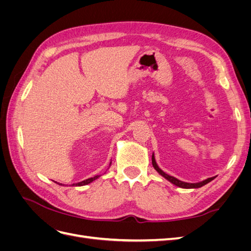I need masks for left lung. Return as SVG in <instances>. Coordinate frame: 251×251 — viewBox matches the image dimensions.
<instances>
[{
  "label": "left lung",
  "mask_w": 251,
  "mask_h": 251,
  "mask_svg": "<svg viewBox=\"0 0 251 251\" xmlns=\"http://www.w3.org/2000/svg\"><path fill=\"white\" fill-rule=\"evenodd\" d=\"M151 163H153L154 169H155L159 174H160L162 177H164L166 180H169V181L171 182V183L175 184L176 186H179V187H181V188H199V187H202V186L205 185V184L209 183L210 181H212V180H214V179L216 178V177H211V178H207L206 180H203V181H201V182H197V183H188V182H183V181H181V180H179V179H177V178H175V177H173V176H170V175H168V174H165V173L158 166V164H157V162H156V160H155L154 153H153V155H151Z\"/></svg>",
  "instance_id": "left-lung-1"
}]
</instances>
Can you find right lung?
<instances>
[{
    "instance_id": "right-lung-1",
    "label": "right lung",
    "mask_w": 251,
    "mask_h": 251,
    "mask_svg": "<svg viewBox=\"0 0 251 251\" xmlns=\"http://www.w3.org/2000/svg\"><path fill=\"white\" fill-rule=\"evenodd\" d=\"M111 163H112V162H110V165H111ZM100 177V176H98V175H97V176H94V177H92V178L86 179V180H83V181H81V182H78V183H74L73 185H74V186H82V185H87V184L91 183V182H93L94 180L98 179ZM56 183H57V182H56ZM57 184H59V183H57ZM59 185H62V183H60Z\"/></svg>"
}]
</instances>
